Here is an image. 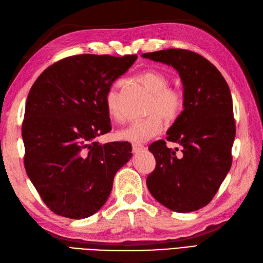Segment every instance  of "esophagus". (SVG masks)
Returning a JSON list of instances; mask_svg holds the SVG:
<instances>
[{"label":"esophagus","instance_id":"1","mask_svg":"<svg viewBox=\"0 0 263 263\" xmlns=\"http://www.w3.org/2000/svg\"><path fill=\"white\" fill-rule=\"evenodd\" d=\"M144 151H145V147L143 145H138V144H134L133 145V153L134 154L143 153Z\"/></svg>","mask_w":263,"mask_h":263}]
</instances>
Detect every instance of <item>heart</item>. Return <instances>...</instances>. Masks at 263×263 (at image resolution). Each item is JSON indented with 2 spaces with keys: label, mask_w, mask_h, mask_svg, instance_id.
Masks as SVG:
<instances>
[{
  "label": "heart",
  "mask_w": 263,
  "mask_h": 263,
  "mask_svg": "<svg viewBox=\"0 0 263 263\" xmlns=\"http://www.w3.org/2000/svg\"><path fill=\"white\" fill-rule=\"evenodd\" d=\"M136 80L152 94V101L147 109V116L144 119L135 120L125 128L117 133L118 139L133 144H144L149 139L157 136L164 129V120L168 124L176 122L183 109V97L178 90L168 88V77L157 69H147L141 72ZM119 84H115L105 95V108L110 119L119 120L118 108Z\"/></svg>",
  "instance_id": "b5f03b06"
}]
</instances>
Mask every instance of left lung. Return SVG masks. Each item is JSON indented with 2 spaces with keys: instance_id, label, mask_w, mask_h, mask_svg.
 I'll list each match as a JSON object with an SVG mask.
<instances>
[{
  "instance_id": "obj_1",
  "label": "left lung",
  "mask_w": 263,
  "mask_h": 263,
  "mask_svg": "<svg viewBox=\"0 0 263 263\" xmlns=\"http://www.w3.org/2000/svg\"><path fill=\"white\" fill-rule=\"evenodd\" d=\"M141 58L174 67L183 89V110L167 130V140L179 144L182 154L177 156L164 140L148 147L156 158L146 180L148 190L170 210L196 211L211 201L231 167L236 125L229 86L208 60L186 49H162Z\"/></svg>"
}]
</instances>
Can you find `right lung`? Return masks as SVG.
<instances>
[{
	"instance_id": "add662e5",
	"label": "right lung",
	"mask_w": 263,
	"mask_h": 263,
	"mask_svg": "<svg viewBox=\"0 0 263 263\" xmlns=\"http://www.w3.org/2000/svg\"><path fill=\"white\" fill-rule=\"evenodd\" d=\"M137 55L83 54L47 67L25 106L24 166L42 200L56 215L93 216L107 201L118 170L132 158L128 141L99 144L110 132L105 95Z\"/></svg>"
}]
</instances>
